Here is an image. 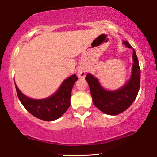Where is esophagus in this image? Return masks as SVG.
Listing matches in <instances>:
<instances>
[{
  "mask_svg": "<svg viewBox=\"0 0 157 157\" xmlns=\"http://www.w3.org/2000/svg\"><path fill=\"white\" fill-rule=\"evenodd\" d=\"M87 69H85V68H79L78 72H77V75L79 78H85V75H86L87 73Z\"/></svg>",
  "mask_w": 157,
  "mask_h": 157,
  "instance_id": "1",
  "label": "esophagus"
}]
</instances>
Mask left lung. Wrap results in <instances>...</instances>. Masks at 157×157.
I'll return each instance as SVG.
<instances>
[{
	"label": "left lung",
	"instance_id": "left-lung-1",
	"mask_svg": "<svg viewBox=\"0 0 157 157\" xmlns=\"http://www.w3.org/2000/svg\"><path fill=\"white\" fill-rule=\"evenodd\" d=\"M124 44L131 48L128 42ZM133 67L130 80L122 88L116 91H107L99 83L97 78L87 74L85 79L89 85L93 104L100 111L109 115H117L126 111L136 98L140 86V69L136 52L133 49Z\"/></svg>",
	"mask_w": 157,
	"mask_h": 157
}]
</instances>
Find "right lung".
I'll return each instance as SVG.
<instances>
[{
    "instance_id": "1",
    "label": "right lung",
    "mask_w": 157,
    "mask_h": 157,
    "mask_svg": "<svg viewBox=\"0 0 157 157\" xmlns=\"http://www.w3.org/2000/svg\"><path fill=\"white\" fill-rule=\"evenodd\" d=\"M78 77L75 74L66 78L58 91L49 98L40 100L30 98L24 95L16 85L17 96L24 108L34 117L51 121L59 118L70 106L71 92Z\"/></svg>"
}]
</instances>
